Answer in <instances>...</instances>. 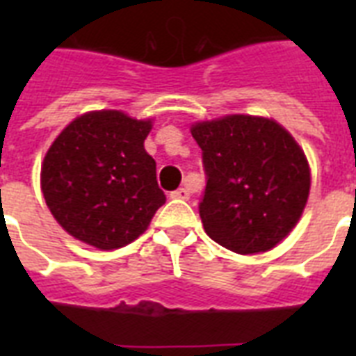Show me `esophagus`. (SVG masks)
<instances>
[{
  "instance_id": "1",
  "label": "esophagus",
  "mask_w": 356,
  "mask_h": 356,
  "mask_svg": "<svg viewBox=\"0 0 356 356\" xmlns=\"http://www.w3.org/2000/svg\"><path fill=\"white\" fill-rule=\"evenodd\" d=\"M170 197H172V200H188L190 192L186 188H177L173 190L172 194H170Z\"/></svg>"
}]
</instances>
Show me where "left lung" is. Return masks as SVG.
<instances>
[{"label": "left lung", "mask_w": 356, "mask_h": 356, "mask_svg": "<svg viewBox=\"0 0 356 356\" xmlns=\"http://www.w3.org/2000/svg\"><path fill=\"white\" fill-rule=\"evenodd\" d=\"M203 151L205 233L240 254L275 248L296 227L310 192L307 156L279 123L231 114L192 125Z\"/></svg>", "instance_id": "8db88e82"}]
</instances>
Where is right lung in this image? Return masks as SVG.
I'll list each match as a JSON object with an SVG mask.
<instances>
[{
	"label": "right lung",
	"mask_w": 356,
	"mask_h": 356,
	"mask_svg": "<svg viewBox=\"0 0 356 356\" xmlns=\"http://www.w3.org/2000/svg\"><path fill=\"white\" fill-rule=\"evenodd\" d=\"M151 120L120 111L75 118L47 149L42 194L60 227L97 249H118L144 233L164 205L156 164L144 149Z\"/></svg>",
	"instance_id": "add662e5"
}]
</instances>
